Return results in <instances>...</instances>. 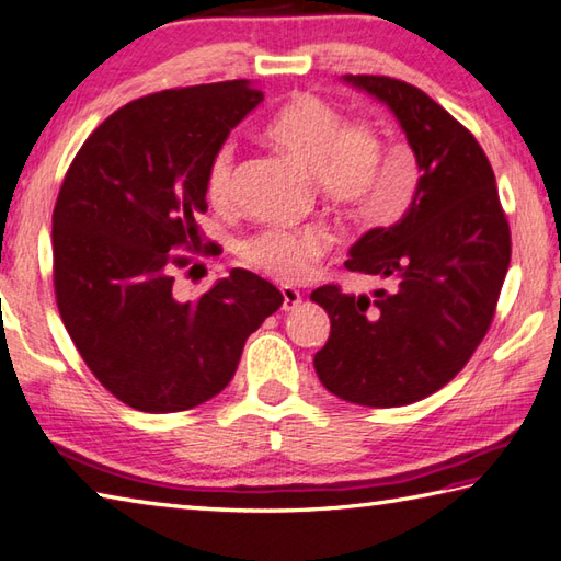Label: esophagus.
Here are the masks:
<instances>
[{
  "instance_id": "1",
  "label": "esophagus",
  "mask_w": 561,
  "mask_h": 561,
  "mask_svg": "<svg viewBox=\"0 0 561 561\" xmlns=\"http://www.w3.org/2000/svg\"><path fill=\"white\" fill-rule=\"evenodd\" d=\"M280 295H283V310H285V312L295 310V308H298V305L302 302V295H300V290H295L293 285H283V288H280Z\"/></svg>"
}]
</instances>
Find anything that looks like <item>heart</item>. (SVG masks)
<instances>
[{"label": "heart", "mask_w": 561, "mask_h": 561, "mask_svg": "<svg viewBox=\"0 0 561 561\" xmlns=\"http://www.w3.org/2000/svg\"><path fill=\"white\" fill-rule=\"evenodd\" d=\"M266 139L278 151L314 175L317 190L344 215L393 219L405 207V195L383 185V139L374 124L346 122L340 107L317 94H295L266 126ZM234 146L221 144L205 171V193L213 205H225L234 183ZM330 247L317 227L263 229L244 241L241 253L268 276L300 280Z\"/></svg>", "instance_id": "1"}]
</instances>
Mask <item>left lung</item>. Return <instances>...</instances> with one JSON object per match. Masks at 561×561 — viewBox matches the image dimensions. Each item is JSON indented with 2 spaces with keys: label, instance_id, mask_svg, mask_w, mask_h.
<instances>
[{
  "label": "left lung",
  "instance_id": "1",
  "mask_svg": "<svg viewBox=\"0 0 561 561\" xmlns=\"http://www.w3.org/2000/svg\"><path fill=\"white\" fill-rule=\"evenodd\" d=\"M344 82L396 114L420 178L405 215L366 231L344 263L388 288L312 290L332 322L314 371L346 403L410 405L447 386L489 332L511 263V227L493 168L467 126L403 80Z\"/></svg>",
  "mask_w": 561,
  "mask_h": 561
}]
</instances>
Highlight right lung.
Returning a JSON list of instances; mask_svg holds the SVG:
<instances>
[{
  "label": "right lung",
  "instance_id": "right-lung-1",
  "mask_svg": "<svg viewBox=\"0 0 561 561\" xmlns=\"http://www.w3.org/2000/svg\"><path fill=\"white\" fill-rule=\"evenodd\" d=\"M261 102L249 80L146 94L88 136L60 185V320L94 378L134 410L181 412L221 393L249 334L283 305L276 285L244 268L193 302L173 295L175 271L193 261L183 251L217 253L197 225L209 158Z\"/></svg>",
  "mask_w": 561,
  "mask_h": 561
}]
</instances>
